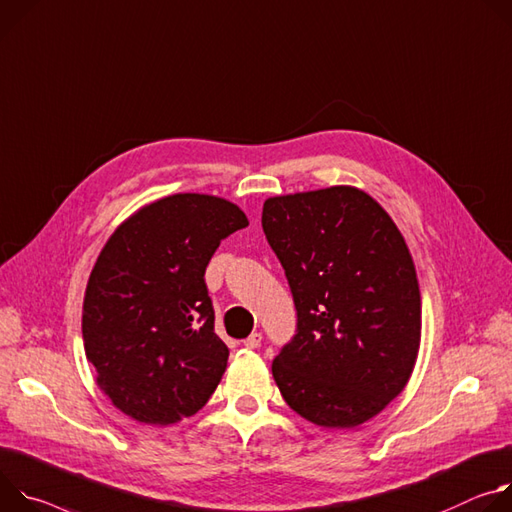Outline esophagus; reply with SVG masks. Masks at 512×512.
Masks as SVG:
<instances>
[{"instance_id":"34e87169","label":"esophagus","mask_w":512,"mask_h":512,"mask_svg":"<svg viewBox=\"0 0 512 512\" xmlns=\"http://www.w3.org/2000/svg\"><path fill=\"white\" fill-rule=\"evenodd\" d=\"M260 344H262V333H258V331H254L252 335H248V337L244 339V346H246L248 350H256Z\"/></svg>"}]
</instances>
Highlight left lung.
I'll list each match as a JSON object with an SVG mask.
<instances>
[{"instance_id": "8db88e82", "label": "left lung", "mask_w": 512, "mask_h": 512, "mask_svg": "<svg viewBox=\"0 0 512 512\" xmlns=\"http://www.w3.org/2000/svg\"><path fill=\"white\" fill-rule=\"evenodd\" d=\"M262 230L297 309V333L272 362L282 399L319 427L366 423L403 392L421 344L403 234L346 185L266 199Z\"/></svg>"}]
</instances>
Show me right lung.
Wrapping results in <instances>:
<instances>
[{
	"instance_id": "1",
	"label": "right lung",
	"mask_w": 512,
	"mask_h": 512,
	"mask_svg": "<svg viewBox=\"0 0 512 512\" xmlns=\"http://www.w3.org/2000/svg\"><path fill=\"white\" fill-rule=\"evenodd\" d=\"M248 225L213 195L177 193L130 215L103 246L83 299V342L113 407L148 425L195 415L230 350L213 331L205 268Z\"/></svg>"
}]
</instances>
